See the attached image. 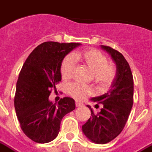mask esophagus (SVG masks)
<instances>
[{
  "label": "esophagus",
  "instance_id": "obj_1",
  "mask_svg": "<svg viewBox=\"0 0 152 152\" xmlns=\"http://www.w3.org/2000/svg\"><path fill=\"white\" fill-rule=\"evenodd\" d=\"M83 104L82 102H78V101H76V107H80V106H83Z\"/></svg>",
  "mask_w": 152,
  "mask_h": 152
}]
</instances>
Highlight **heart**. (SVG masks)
Here are the masks:
<instances>
[{
	"mask_svg": "<svg viewBox=\"0 0 152 152\" xmlns=\"http://www.w3.org/2000/svg\"><path fill=\"white\" fill-rule=\"evenodd\" d=\"M75 61H83L93 72L96 82L104 87L109 86L116 75L115 65L108 63L105 55L96 49H88L65 57L61 65L62 78L69 80L72 77ZM68 92L74 98L83 100L93 93V90L87 85L73 83L68 86Z\"/></svg>",
	"mask_w": 152,
	"mask_h": 152,
	"instance_id": "obj_1",
	"label": "heart"
}]
</instances>
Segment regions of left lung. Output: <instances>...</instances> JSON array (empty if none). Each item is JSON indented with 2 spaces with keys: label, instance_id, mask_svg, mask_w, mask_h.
I'll return each mask as SVG.
<instances>
[{
  "label": "left lung",
  "instance_id": "1",
  "mask_svg": "<svg viewBox=\"0 0 152 152\" xmlns=\"http://www.w3.org/2000/svg\"><path fill=\"white\" fill-rule=\"evenodd\" d=\"M101 48L109 54L116 65V75L110 89L91 101L102 104L97 114L90 105L91 117L82 126V131L92 142L108 143L116 137L125 126L134 103V80L127 61L118 50L108 46ZM97 105V104H96Z\"/></svg>",
  "mask_w": 152,
  "mask_h": 152
}]
</instances>
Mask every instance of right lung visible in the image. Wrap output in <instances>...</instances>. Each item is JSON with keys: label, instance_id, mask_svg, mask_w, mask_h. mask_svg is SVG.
I'll return each instance as SVG.
<instances>
[{"label": "right lung", "instance_id": "right-lung-1", "mask_svg": "<svg viewBox=\"0 0 152 152\" xmlns=\"http://www.w3.org/2000/svg\"><path fill=\"white\" fill-rule=\"evenodd\" d=\"M81 44L44 42L34 49L25 61L16 83L15 108L23 133L40 144L52 141L60 130L65 115L76 108L71 97L58 104L49 101L51 89L61 80L64 58Z\"/></svg>", "mask_w": 152, "mask_h": 152}]
</instances>
